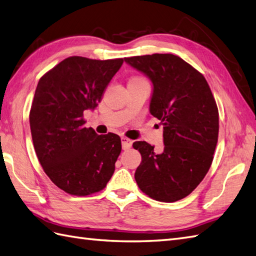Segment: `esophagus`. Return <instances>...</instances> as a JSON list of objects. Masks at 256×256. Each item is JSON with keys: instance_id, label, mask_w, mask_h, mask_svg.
Listing matches in <instances>:
<instances>
[{"instance_id": "obj_1", "label": "esophagus", "mask_w": 256, "mask_h": 256, "mask_svg": "<svg viewBox=\"0 0 256 256\" xmlns=\"http://www.w3.org/2000/svg\"><path fill=\"white\" fill-rule=\"evenodd\" d=\"M122 146L124 150H127L132 146V141L127 137H122Z\"/></svg>"}]
</instances>
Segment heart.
I'll return each instance as SVG.
<instances>
[{
    "mask_svg": "<svg viewBox=\"0 0 256 256\" xmlns=\"http://www.w3.org/2000/svg\"><path fill=\"white\" fill-rule=\"evenodd\" d=\"M141 80H144V78H138V76H136V78H130V81H129V82H136V81H141Z\"/></svg>",
    "mask_w": 256,
    "mask_h": 256,
    "instance_id": "b5f03b06",
    "label": "heart"
}]
</instances>
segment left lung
<instances>
[{
  "instance_id": "1",
  "label": "left lung",
  "mask_w": 256,
  "mask_h": 256,
  "mask_svg": "<svg viewBox=\"0 0 256 256\" xmlns=\"http://www.w3.org/2000/svg\"><path fill=\"white\" fill-rule=\"evenodd\" d=\"M153 84L150 112L163 124L164 150L136 141L141 154L134 178L146 195L173 202L188 196L212 166L218 141L219 112L200 72L178 56L153 54L124 58Z\"/></svg>"
}]
</instances>
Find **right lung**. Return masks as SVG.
<instances>
[{
	"label": "right lung",
	"instance_id": "right-lung-1",
	"mask_svg": "<svg viewBox=\"0 0 256 256\" xmlns=\"http://www.w3.org/2000/svg\"><path fill=\"white\" fill-rule=\"evenodd\" d=\"M122 62L73 56L38 82L30 112L34 148L44 173L68 194L98 192L115 171L120 137L84 127L83 112L98 105Z\"/></svg>",
	"mask_w": 256,
	"mask_h": 256
}]
</instances>
